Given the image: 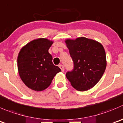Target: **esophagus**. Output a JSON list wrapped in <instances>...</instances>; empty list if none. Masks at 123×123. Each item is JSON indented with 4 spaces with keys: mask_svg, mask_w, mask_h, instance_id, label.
I'll use <instances>...</instances> for the list:
<instances>
[{
    "mask_svg": "<svg viewBox=\"0 0 123 123\" xmlns=\"http://www.w3.org/2000/svg\"><path fill=\"white\" fill-rule=\"evenodd\" d=\"M59 68H61V71L63 72V71H64V66H63L62 65H61H61H59Z\"/></svg>",
    "mask_w": 123,
    "mask_h": 123,
    "instance_id": "34e87169",
    "label": "esophagus"
}]
</instances>
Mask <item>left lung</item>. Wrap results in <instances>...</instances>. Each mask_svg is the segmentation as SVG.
Returning <instances> with one entry per match:
<instances>
[{"instance_id": "left-lung-1", "label": "left lung", "mask_w": 123, "mask_h": 123, "mask_svg": "<svg viewBox=\"0 0 123 123\" xmlns=\"http://www.w3.org/2000/svg\"><path fill=\"white\" fill-rule=\"evenodd\" d=\"M65 42L74 62L73 70L67 73V78L76 90L91 89L100 80L106 67L104 47L100 43L85 37L67 39Z\"/></svg>"}]
</instances>
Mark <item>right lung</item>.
<instances>
[{
	"label": "right lung",
	"mask_w": 123,
	"mask_h": 123,
	"mask_svg": "<svg viewBox=\"0 0 123 123\" xmlns=\"http://www.w3.org/2000/svg\"><path fill=\"white\" fill-rule=\"evenodd\" d=\"M53 41L44 38L35 39L24 46L17 57L19 76L30 89L41 91L48 88L61 70L52 62L49 49Z\"/></svg>",
	"instance_id": "add662e5"
}]
</instances>
